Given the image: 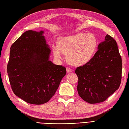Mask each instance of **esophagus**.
<instances>
[{"label":"esophagus","mask_w":129,"mask_h":129,"mask_svg":"<svg viewBox=\"0 0 129 129\" xmlns=\"http://www.w3.org/2000/svg\"><path fill=\"white\" fill-rule=\"evenodd\" d=\"M67 72L68 73H72V72H73V70L71 69L70 68L67 67Z\"/></svg>","instance_id":"1"}]
</instances>
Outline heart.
<instances>
[{
  "instance_id": "heart-1",
  "label": "heart",
  "mask_w": 129,
  "mask_h": 129,
  "mask_svg": "<svg viewBox=\"0 0 129 129\" xmlns=\"http://www.w3.org/2000/svg\"><path fill=\"white\" fill-rule=\"evenodd\" d=\"M59 44H54L52 50L55 58L61 60L67 54L68 62L78 67L86 64L91 59L97 48V39L94 35L79 33L59 40Z\"/></svg>"
}]
</instances>
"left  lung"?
<instances>
[{
	"label": "left lung",
	"mask_w": 129,
	"mask_h": 129,
	"mask_svg": "<svg viewBox=\"0 0 129 129\" xmlns=\"http://www.w3.org/2000/svg\"><path fill=\"white\" fill-rule=\"evenodd\" d=\"M90 61L76 68L79 96L90 104L103 102L119 89L122 60L117 43L107 34Z\"/></svg>",
	"instance_id": "obj_1"
}]
</instances>
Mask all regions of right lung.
Masks as SVG:
<instances>
[{
  "label": "right lung",
  "instance_id": "obj_1",
  "mask_svg": "<svg viewBox=\"0 0 129 129\" xmlns=\"http://www.w3.org/2000/svg\"><path fill=\"white\" fill-rule=\"evenodd\" d=\"M44 31L28 30L11 46L7 72L13 91L25 102L40 105L54 95L66 68L53 64Z\"/></svg>",
  "mask_w": 129,
  "mask_h": 129
}]
</instances>
